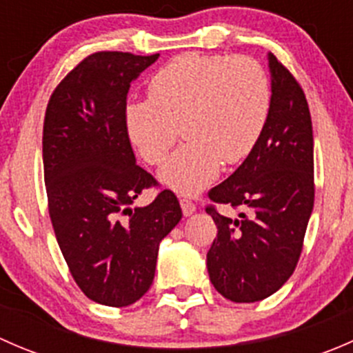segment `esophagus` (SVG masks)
Masks as SVG:
<instances>
[{
  "label": "esophagus",
  "mask_w": 353,
  "mask_h": 353,
  "mask_svg": "<svg viewBox=\"0 0 353 353\" xmlns=\"http://www.w3.org/2000/svg\"><path fill=\"white\" fill-rule=\"evenodd\" d=\"M181 208H183V213L186 216L193 215V213L196 212V206H194V203L191 201V199H188V198L181 199Z\"/></svg>",
  "instance_id": "34e87169"
}]
</instances>
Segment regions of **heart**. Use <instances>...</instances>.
Here are the masks:
<instances>
[{"instance_id":"b5f03b06","label":"heart","mask_w":353,"mask_h":353,"mask_svg":"<svg viewBox=\"0 0 353 353\" xmlns=\"http://www.w3.org/2000/svg\"><path fill=\"white\" fill-rule=\"evenodd\" d=\"M148 101L126 108V130L141 159L159 165L183 128L186 145L160 170L181 194H196L225 165L254 150L272 108L266 71L248 56L183 52L148 80Z\"/></svg>"}]
</instances>
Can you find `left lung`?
<instances>
[{"mask_svg": "<svg viewBox=\"0 0 353 353\" xmlns=\"http://www.w3.org/2000/svg\"><path fill=\"white\" fill-rule=\"evenodd\" d=\"M272 108L258 145L212 201L244 210L229 219L206 206L219 234L206 254L213 287L232 302H258L290 279L314 206V141L301 85L272 52ZM248 215L245 216V213Z\"/></svg>", "mask_w": 353, "mask_h": 353, "instance_id": "left-lung-1", "label": "left lung"}]
</instances>
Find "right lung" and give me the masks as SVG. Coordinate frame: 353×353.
I'll return each instance as SVG.
<instances>
[{"instance_id": "obj_1", "label": "right lung", "mask_w": 353, "mask_h": 353, "mask_svg": "<svg viewBox=\"0 0 353 353\" xmlns=\"http://www.w3.org/2000/svg\"><path fill=\"white\" fill-rule=\"evenodd\" d=\"M157 59L90 54L56 87L46 109L42 160L56 239L81 292L110 307L143 297L154 282L159 245L183 216L169 190L131 208L157 181L137 165L126 97L131 81Z\"/></svg>"}]
</instances>
